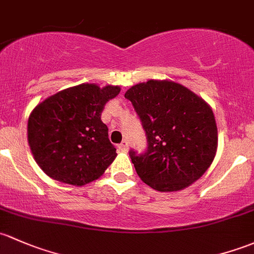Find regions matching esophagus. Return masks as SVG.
<instances>
[{
    "mask_svg": "<svg viewBox=\"0 0 254 254\" xmlns=\"http://www.w3.org/2000/svg\"><path fill=\"white\" fill-rule=\"evenodd\" d=\"M118 148L120 149V151H123V152H127V148H129V145H127V141H123L122 143H120V145L118 146Z\"/></svg>",
    "mask_w": 254,
    "mask_h": 254,
    "instance_id": "obj_1",
    "label": "esophagus"
}]
</instances>
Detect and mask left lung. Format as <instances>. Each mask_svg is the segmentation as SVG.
Returning <instances> with one entry per match:
<instances>
[{
    "instance_id": "8db88e82",
    "label": "left lung",
    "mask_w": 254,
    "mask_h": 254,
    "mask_svg": "<svg viewBox=\"0 0 254 254\" xmlns=\"http://www.w3.org/2000/svg\"><path fill=\"white\" fill-rule=\"evenodd\" d=\"M148 147L130 151L141 180L161 192L180 191L198 180L212 164L218 148L214 113L190 89L170 80H148L130 87Z\"/></svg>"
}]
</instances>
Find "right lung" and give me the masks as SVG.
<instances>
[{
  "mask_svg": "<svg viewBox=\"0 0 254 254\" xmlns=\"http://www.w3.org/2000/svg\"><path fill=\"white\" fill-rule=\"evenodd\" d=\"M119 92L120 87L113 85H76L50 96L31 111L28 142L45 174L74 186L103 175L117 152L101 113Z\"/></svg>",
  "mask_w": 254,
  "mask_h": 254,
  "instance_id": "1",
  "label": "right lung"
}]
</instances>
